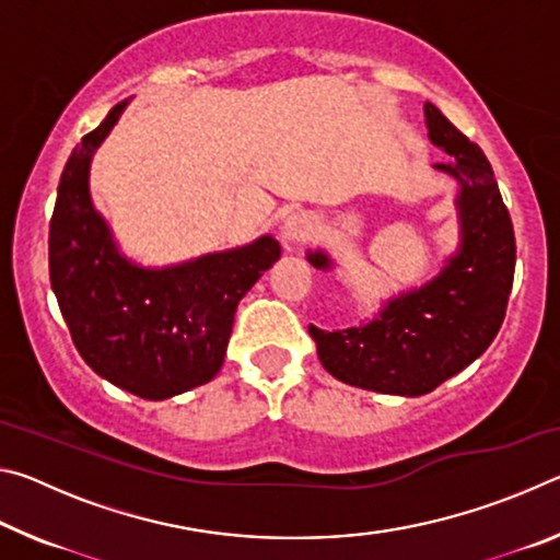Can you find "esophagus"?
I'll list each match as a JSON object with an SVG mask.
<instances>
[{"label": "esophagus", "mask_w": 560, "mask_h": 560, "mask_svg": "<svg viewBox=\"0 0 560 560\" xmlns=\"http://www.w3.org/2000/svg\"><path fill=\"white\" fill-rule=\"evenodd\" d=\"M311 226H314V222H311V217L306 212L289 214L287 220H283V226H281L283 246H296L299 242L306 240L308 232H311Z\"/></svg>", "instance_id": "1"}]
</instances>
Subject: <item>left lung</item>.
Returning <instances> with one entry per match:
<instances>
[{"mask_svg": "<svg viewBox=\"0 0 560 560\" xmlns=\"http://www.w3.org/2000/svg\"><path fill=\"white\" fill-rule=\"evenodd\" d=\"M430 140L452 158L434 167L459 183L462 242L434 279L397 293L363 326H308L326 371L340 383L385 395L417 397L474 363L497 338L514 283V224L487 155L424 103ZM316 269H330L326 252H308Z\"/></svg>", "mask_w": 560, "mask_h": 560, "instance_id": "8db88e82", "label": "left lung"}]
</instances>
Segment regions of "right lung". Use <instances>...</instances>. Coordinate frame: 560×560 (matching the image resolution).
I'll return each mask as SVG.
<instances>
[{"instance_id":"add662e5","label":"right lung","mask_w":560,"mask_h":560,"mask_svg":"<svg viewBox=\"0 0 560 560\" xmlns=\"http://www.w3.org/2000/svg\"><path fill=\"white\" fill-rule=\"evenodd\" d=\"M126 106L128 101L113 106L63 167L49 224V277L91 371L145 400H167L220 373L236 306L281 257V246L264 234L163 269L122 257L93 207L89 173Z\"/></svg>"}]
</instances>
